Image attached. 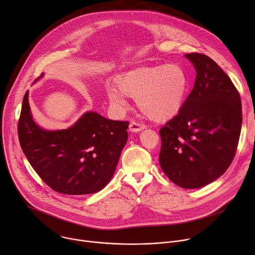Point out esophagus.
I'll use <instances>...</instances> for the list:
<instances>
[{
	"label": "esophagus",
	"instance_id": "obj_1",
	"mask_svg": "<svg viewBox=\"0 0 255 255\" xmlns=\"http://www.w3.org/2000/svg\"><path fill=\"white\" fill-rule=\"evenodd\" d=\"M144 128H145L144 125H142V124H140L138 122H135V121H131L130 124H129V130L130 131L136 132V131H141Z\"/></svg>",
	"mask_w": 255,
	"mask_h": 255
}]
</instances>
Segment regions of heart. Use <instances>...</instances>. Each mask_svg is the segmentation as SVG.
I'll return each instance as SVG.
<instances>
[{
  "label": "heart",
  "instance_id": "obj_1",
  "mask_svg": "<svg viewBox=\"0 0 255 255\" xmlns=\"http://www.w3.org/2000/svg\"><path fill=\"white\" fill-rule=\"evenodd\" d=\"M188 87L189 78L184 67L169 63L126 72L117 80V88L108 90V97L119 107L126 105V96L135 98L136 106L146 117L163 122L181 110Z\"/></svg>",
  "mask_w": 255,
  "mask_h": 255
}]
</instances>
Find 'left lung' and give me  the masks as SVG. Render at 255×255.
Segmentation results:
<instances>
[{
	"label": "left lung",
	"instance_id": "8db88e82",
	"mask_svg": "<svg viewBox=\"0 0 255 255\" xmlns=\"http://www.w3.org/2000/svg\"><path fill=\"white\" fill-rule=\"evenodd\" d=\"M186 57L197 71L194 88L180 112L159 129V163L182 188L215 181L236 154L242 127L241 98L229 75L200 53Z\"/></svg>",
	"mask_w": 255,
	"mask_h": 255
}]
</instances>
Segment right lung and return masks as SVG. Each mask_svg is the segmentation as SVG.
Listing matches in <instances>:
<instances>
[{"instance_id":"1","label":"right lung","mask_w":255,"mask_h":255,"mask_svg":"<svg viewBox=\"0 0 255 255\" xmlns=\"http://www.w3.org/2000/svg\"><path fill=\"white\" fill-rule=\"evenodd\" d=\"M128 122L87 112L70 128L49 131L31 117L28 92L18 121V139L34 171L66 195L99 192L110 181L128 140Z\"/></svg>"}]
</instances>
